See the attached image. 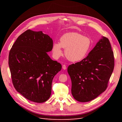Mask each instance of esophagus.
Wrapping results in <instances>:
<instances>
[{"label": "esophagus", "mask_w": 122, "mask_h": 122, "mask_svg": "<svg viewBox=\"0 0 122 122\" xmlns=\"http://www.w3.org/2000/svg\"><path fill=\"white\" fill-rule=\"evenodd\" d=\"M62 69H63L64 70H66V69H67V67H66V66L65 65H62Z\"/></svg>", "instance_id": "obj_1"}]
</instances>
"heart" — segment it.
I'll use <instances>...</instances> for the list:
<instances>
[{"label":"heart","mask_w":122,"mask_h":122,"mask_svg":"<svg viewBox=\"0 0 122 122\" xmlns=\"http://www.w3.org/2000/svg\"><path fill=\"white\" fill-rule=\"evenodd\" d=\"M60 42L54 43L52 46V53L55 58H58L63 54L62 48L65 50V55L71 61L82 60L90 52L92 41L90 37L83 36L76 32H68L62 35Z\"/></svg>","instance_id":"1"}]
</instances>
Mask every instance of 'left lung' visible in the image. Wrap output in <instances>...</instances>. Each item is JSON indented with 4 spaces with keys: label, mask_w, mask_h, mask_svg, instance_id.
I'll return each instance as SVG.
<instances>
[{
    "label": "left lung",
    "mask_w": 122,
    "mask_h": 122,
    "mask_svg": "<svg viewBox=\"0 0 122 122\" xmlns=\"http://www.w3.org/2000/svg\"><path fill=\"white\" fill-rule=\"evenodd\" d=\"M114 65L113 52L109 41L102 36L86 57L68 68L74 98L80 102H89L104 92Z\"/></svg>",
    "instance_id": "left-lung-1"
}]
</instances>
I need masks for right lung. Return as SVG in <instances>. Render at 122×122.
Returning <instances> with one entry per match:
<instances>
[{"instance_id":"right-lung-1","label":"right lung","mask_w":122,"mask_h":122,"mask_svg":"<svg viewBox=\"0 0 122 122\" xmlns=\"http://www.w3.org/2000/svg\"><path fill=\"white\" fill-rule=\"evenodd\" d=\"M52 46L48 35L28 29L18 36L10 50L9 65L14 86L31 101L48 100L53 79L61 69V64L47 53Z\"/></svg>"}]
</instances>
